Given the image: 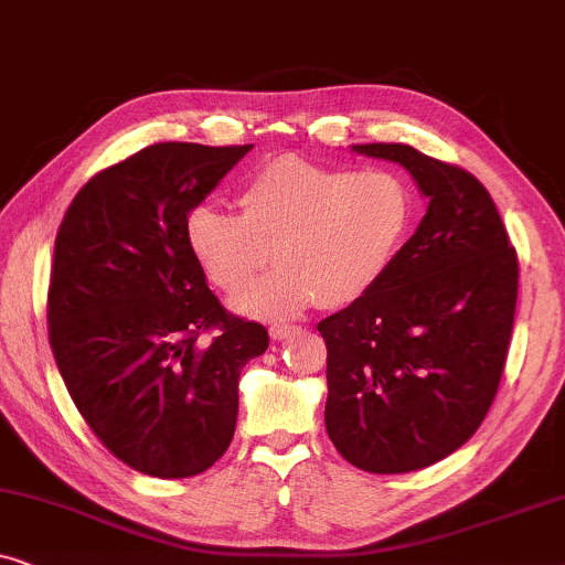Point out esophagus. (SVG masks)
Returning a JSON list of instances; mask_svg holds the SVG:
<instances>
[{"label":"esophagus","instance_id":"obj_1","mask_svg":"<svg viewBox=\"0 0 565 565\" xmlns=\"http://www.w3.org/2000/svg\"><path fill=\"white\" fill-rule=\"evenodd\" d=\"M298 331L300 327H290V323H273V327H269V337L280 342V339H288L292 334H298Z\"/></svg>","mask_w":565,"mask_h":565}]
</instances>
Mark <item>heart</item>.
Returning <instances> with one entry per match:
<instances>
[{
  "label": "heart",
  "mask_w": 565,
  "mask_h": 565,
  "mask_svg": "<svg viewBox=\"0 0 565 565\" xmlns=\"http://www.w3.org/2000/svg\"><path fill=\"white\" fill-rule=\"evenodd\" d=\"M242 215L198 205L184 221L195 259L215 288L236 296L273 259L280 267L236 300L254 316H296L358 303L381 282L414 215L406 180L391 169H352L277 157L246 177Z\"/></svg>",
  "instance_id": "obj_1"
}]
</instances>
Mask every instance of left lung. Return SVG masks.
<instances>
[{
  "label": "left lung",
  "mask_w": 565,
  "mask_h": 565,
  "mask_svg": "<svg viewBox=\"0 0 565 565\" xmlns=\"http://www.w3.org/2000/svg\"><path fill=\"white\" fill-rule=\"evenodd\" d=\"M358 153L398 161L429 198L381 282L319 323L327 431L354 468L408 473L466 445L499 391L520 265L489 190L406 143Z\"/></svg>",
  "instance_id": "8db88e82"
}]
</instances>
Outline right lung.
<instances>
[{
    "instance_id": "1",
    "label": "right lung",
    "mask_w": 565,
    "mask_h": 565,
    "mask_svg": "<svg viewBox=\"0 0 565 565\" xmlns=\"http://www.w3.org/2000/svg\"><path fill=\"white\" fill-rule=\"evenodd\" d=\"M249 149L146 146L92 177L58 226L53 358L89 429L138 473L211 468L234 439L242 367L269 344L262 323L213 296L184 234Z\"/></svg>"
}]
</instances>
